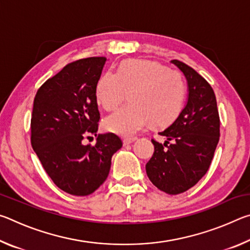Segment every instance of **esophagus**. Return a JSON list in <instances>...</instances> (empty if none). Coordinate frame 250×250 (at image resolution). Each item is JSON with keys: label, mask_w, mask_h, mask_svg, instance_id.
<instances>
[{"label": "esophagus", "mask_w": 250, "mask_h": 250, "mask_svg": "<svg viewBox=\"0 0 250 250\" xmlns=\"http://www.w3.org/2000/svg\"><path fill=\"white\" fill-rule=\"evenodd\" d=\"M135 140H137V138H135V137H133V138H125V139H124V146H129L132 142H134Z\"/></svg>", "instance_id": "esophagus-1"}]
</instances>
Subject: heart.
<instances>
[{
	"instance_id": "obj_1",
	"label": "heart",
	"mask_w": 250,
	"mask_h": 250,
	"mask_svg": "<svg viewBox=\"0 0 250 250\" xmlns=\"http://www.w3.org/2000/svg\"><path fill=\"white\" fill-rule=\"evenodd\" d=\"M129 92L130 104L120 108L104 121L110 132L131 137L151 122L167 125L180 112L185 86L182 76L149 59H128L117 74L107 71L96 84V99L111 111L124 103Z\"/></svg>"
}]
</instances>
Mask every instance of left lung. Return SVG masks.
Wrapping results in <instances>:
<instances>
[{
	"label": "left lung",
	"mask_w": 250,
	"mask_h": 250,
	"mask_svg": "<svg viewBox=\"0 0 250 250\" xmlns=\"http://www.w3.org/2000/svg\"><path fill=\"white\" fill-rule=\"evenodd\" d=\"M171 62L185 76L188 100L176 119L160 132L167 141L152 140L154 153L146 170L156 188L176 195L193 188L208 170L219 140V116L210 84L184 62Z\"/></svg>",
	"instance_id": "left-lung-1"
}]
</instances>
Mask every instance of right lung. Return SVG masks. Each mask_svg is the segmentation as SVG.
Instances as JSON below:
<instances>
[{"label": "right lung", "instance_id": "1", "mask_svg": "<svg viewBox=\"0 0 250 250\" xmlns=\"http://www.w3.org/2000/svg\"><path fill=\"white\" fill-rule=\"evenodd\" d=\"M105 62L104 57H89L70 62L34 99L32 146L54 183L71 195L94 193L122 146L116 134H97L100 113L95 91ZM88 134L97 137L94 147L82 145Z\"/></svg>", "mask_w": 250, "mask_h": 250}]
</instances>
